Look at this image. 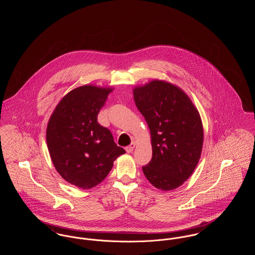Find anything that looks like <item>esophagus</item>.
Wrapping results in <instances>:
<instances>
[{
    "label": "esophagus",
    "mask_w": 255,
    "mask_h": 255,
    "mask_svg": "<svg viewBox=\"0 0 255 255\" xmlns=\"http://www.w3.org/2000/svg\"><path fill=\"white\" fill-rule=\"evenodd\" d=\"M135 148V143L134 142H131L130 143V145L127 146V148H126V151L128 152V153H131L132 151H133V149Z\"/></svg>",
    "instance_id": "1"
}]
</instances>
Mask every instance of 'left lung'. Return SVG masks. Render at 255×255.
<instances>
[{"label": "left lung", "mask_w": 255, "mask_h": 255, "mask_svg": "<svg viewBox=\"0 0 255 255\" xmlns=\"http://www.w3.org/2000/svg\"><path fill=\"white\" fill-rule=\"evenodd\" d=\"M132 91L151 136L152 159L142 167L143 174L158 189H176L192 175L201 156L199 112L182 88L165 80L153 79Z\"/></svg>", "instance_id": "1"}]
</instances>
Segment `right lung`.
<instances>
[{"instance_id": "1", "label": "right lung", "mask_w": 255, "mask_h": 255, "mask_svg": "<svg viewBox=\"0 0 255 255\" xmlns=\"http://www.w3.org/2000/svg\"><path fill=\"white\" fill-rule=\"evenodd\" d=\"M113 87L86 84L66 94L53 111L46 129L51 160L61 177L82 189L102 182L114 161L126 151L117 146L97 116Z\"/></svg>"}]
</instances>
